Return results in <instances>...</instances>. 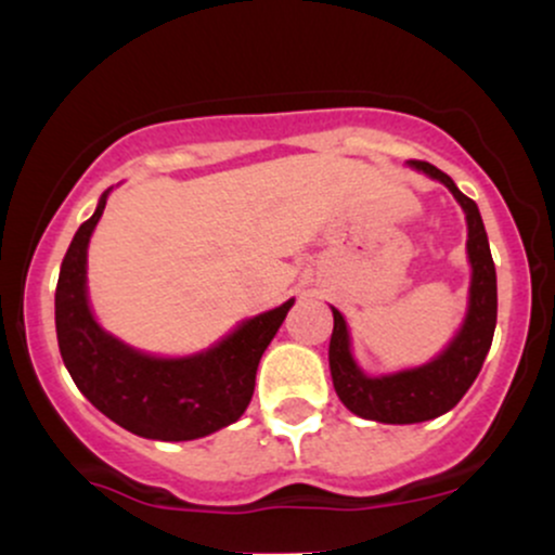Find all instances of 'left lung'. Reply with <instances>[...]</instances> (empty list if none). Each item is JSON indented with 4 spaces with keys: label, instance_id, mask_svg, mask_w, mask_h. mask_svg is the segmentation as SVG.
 <instances>
[{
    "label": "left lung",
    "instance_id": "left-lung-1",
    "mask_svg": "<svg viewBox=\"0 0 555 555\" xmlns=\"http://www.w3.org/2000/svg\"><path fill=\"white\" fill-rule=\"evenodd\" d=\"M406 167L441 182L454 195L467 221V260L469 292L467 310L460 331L451 336L436 358L415 367H401L393 373L371 375L360 367L352 352V334L336 308L334 334L328 344V367L336 397L349 412L362 420L386 425H412L441 417L460 404L467 388L475 384L482 362L493 341L495 315H499V292H495V266L490 256L486 224L473 197L456 188L449 175L428 162H406Z\"/></svg>",
    "mask_w": 555,
    "mask_h": 555
}]
</instances>
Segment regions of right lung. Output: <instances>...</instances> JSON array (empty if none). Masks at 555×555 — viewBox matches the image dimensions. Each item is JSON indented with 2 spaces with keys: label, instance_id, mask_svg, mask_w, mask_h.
Instances as JSON below:
<instances>
[{
  "label": "right lung",
  "instance_id": "1",
  "mask_svg": "<svg viewBox=\"0 0 555 555\" xmlns=\"http://www.w3.org/2000/svg\"><path fill=\"white\" fill-rule=\"evenodd\" d=\"M112 188L80 224L62 260L54 295L56 341L75 386L119 428L151 441H195L237 423L263 358L295 297L245 318L201 352L164 358L132 347L95 321L88 299V245Z\"/></svg>",
  "mask_w": 555,
  "mask_h": 555
}]
</instances>
